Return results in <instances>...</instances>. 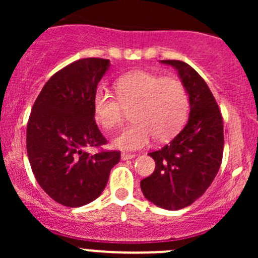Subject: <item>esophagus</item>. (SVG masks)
Masks as SVG:
<instances>
[{
  "mask_svg": "<svg viewBox=\"0 0 258 258\" xmlns=\"http://www.w3.org/2000/svg\"><path fill=\"white\" fill-rule=\"evenodd\" d=\"M135 157H136V155H135V153L122 152V155H121L122 160H131V158H135Z\"/></svg>",
  "mask_w": 258,
  "mask_h": 258,
  "instance_id": "34e87169",
  "label": "esophagus"
}]
</instances>
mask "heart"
Listing matches in <instances>:
<instances>
[{
	"label": "heart",
	"instance_id": "heart-1",
	"mask_svg": "<svg viewBox=\"0 0 258 258\" xmlns=\"http://www.w3.org/2000/svg\"><path fill=\"white\" fill-rule=\"evenodd\" d=\"M117 96L98 90L93 98L95 118L103 128L123 123L126 110H132L134 123L116 139L114 146L139 150L157 139L165 141L181 130L188 114L189 100L183 83L175 77H162L137 71L123 75L114 83Z\"/></svg>",
	"mask_w": 258,
	"mask_h": 258
}]
</instances>
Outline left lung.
I'll use <instances>...</instances> for the list:
<instances>
[{"mask_svg":"<svg viewBox=\"0 0 258 258\" xmlns=\"http://www.w3.org/2000/svg\"><path fill=\"white\" fill-rule=\"evenodd\" d=\"M178 71L189 97L186 126L168 145L148 155L156 167L141 181L148 201L166 210H181L194 204L209 188L220 170L223 155L222 114L205 80L191 66L163 59Z\"/></svg>","mask_w":258,"mask_h":258,"instance_id":"8db88e82","label":"left lung"}]
</instances>
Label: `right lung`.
Masks as SVG:
<instances>
[{"label": "right lung", "mask_w": 258, "mask_h": 258, "mask_svg": "<svg viewBox=\"0 0 258 258\" xmlns=\"http://www.w3.org/2000/svg\"><path fill=\"white\" fill-rule=\"evenodd\" d=\"M110 59L82 58L49 79L33 103L26 146L31 168L43 191L57 204L80 207L97 199L107 184L119 151L107 144L93 112L97 85ZM96 147V154L84 151Z\"/></svg>", "instance_id": "right-lung-1"}]
</instances>
